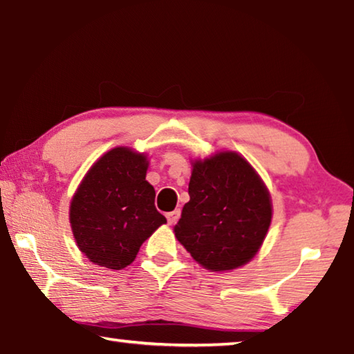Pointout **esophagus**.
<instances>
[{
    "label": "esophagus",
    "instance_id": "1",
    "mask_svg": "<svg viewBox=\"0 0 354 354\" xmlns=\"http://www.w3.org/2000/svg\"><path fill=\"white\" fill-rule=\"evenodd\" d=\"M179 215H181V211H178V209H176V211L167 214V220H169L170 225H175L178 218H179Z\"/></svg>",
    "mask_w": 354,
    "mask_h": 354
}]
</instances>
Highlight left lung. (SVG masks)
Segmentation results:
<instances>
[{
	"label": "left lung",
	"mask_w": 354,
	"mask_h": 354,
	"mask_svg": "<svg viewBox=\"0 0 354 354\" xmlns=\"http://www.w3.org/2000/svg\"><path fill=\"white\" fill-rule=\"evenodd\" d=\"M189 195L173 231L190 256L211 272L253 259L272 223V200L247 159L234 151L196 159Z\"/></svg>",
	"instance_id": "obj_1"
}]
</instances>
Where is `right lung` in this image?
I'll list each match as a JSON object with an SVG mask.
<instances>
[{
  "label": "right lung",
  "mask_w": 354,
  "mask_h": 354,
  "mask_svg": "<svg viewBox=\"0 0 354 354\" xmlns=\"http://www.w3.org/2000/svg\"><path fill=\"white\" fill-rule=\"evenodd\" d=\"M147 154L112 148L95 162L70 205L75 241L87 259L122 270L136 259L142 243L167 223L154 206L147 181Z\"/></svg>",
  "instance_id": "obj_1"
}]
</instances>
